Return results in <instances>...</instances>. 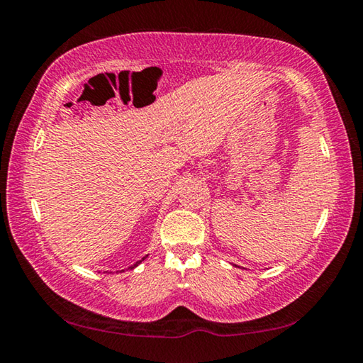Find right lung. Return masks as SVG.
Masks as SVG:
<instances>
[{"label": "right lung", "mask_w": 363, "mask_h": 363, "mask_svg": "<svg viewBox=\"0 0 363 363\" xmlns=\"http://www.w3.org/2000/svg\"><path fill=\"white\" fill-rule=\"evenodd\" d=\"M144 259H145V257H143V259H140V261H138V262H136V264H134V266H131L130 269H134V267H138V266H139V264H140V262H143Z\"/></svg>", "instance_id": "1"}]
</instances>
